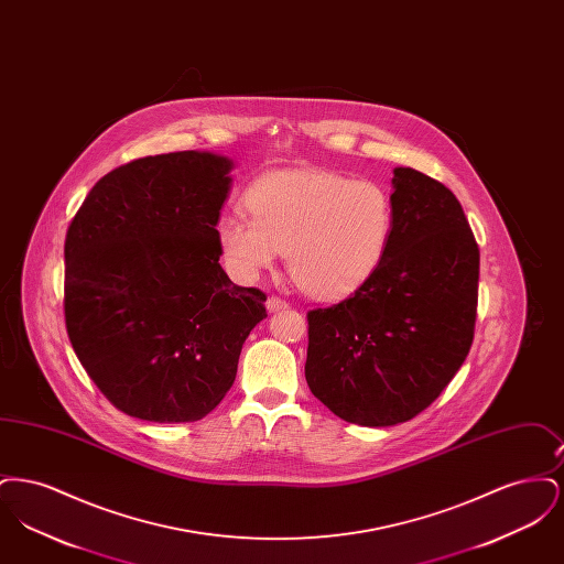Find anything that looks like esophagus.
Returning <instances> with one entry per match:
<instances>
[{
	"mask_svg": "<svg viewBox=\"0 0 564 564\" xmlns=\"http://www.w3.org/2000/svg\"><path fill=\"white\" fill-rule=\"evenodd\" d=\"M290 304L285 302V300H281L279 295H269V300H267V308H269L270 313H274V311H283V308H288Z\"/></svg>",
	"mask_w": 564,
	"mask_h": 564,
	"instance_id": "obj_1",
	"label": "esophagus"
}]
</instances>
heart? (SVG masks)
Listing matches in <instances>:
<instances>
[{
	"mask_svg": "<svg viewBox=\"0 0 564 564\" xmlns=\"http://www.w3.org/2000/svg\"><path fill=\"white\" fill-rule=\"evenodd\" d=\"M249 215H221V258L256 281L288 251V269L311 295L343 297L382 264L395 228L391 194L370 180L325 169L272 171L245 192Z\"/></svg>",
	"mask_w": 564,
	"mask_h": 564,
	"instance_id": "heart-1",
	"label": "heart"
}]
</instances>
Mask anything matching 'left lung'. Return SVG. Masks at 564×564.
Wrapping results in <instances>:
<instances>
[{
    "label": "left lung",
    "mask_w": 564,
    "mask_h": 564,
    "mask_svg": "<svg viewBox=\"0 0 564 564\" xmlns=\"http://www.w3.org/2000/svg\"><path fill=\"white\" fill-rule=\"evenodd\" d=\"M395 228L375 274L313 308L304 375L336 416L389 427L421 414L474 343L480 249L455 194L410 166L393 171Z\"/></svg>",
    "instance_id": "1"
}]
</instances>
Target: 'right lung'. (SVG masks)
Returning <instances> with one entry per match:
<instances>
[{"label": "right lung", "instance_id": "add662e5", "mask_svg": "<svg viewBox=\"0 0 564 564\" xmlns=\"http://www.w3.org/2000/svg\"><path fill=\"white\" fill-rule=\"evenodd\" d=\"M232 162L173 152L127 162L65 237V327L86 375L124 414L200 421L235 382L267 294L219 267L215 226Z\"/></svg>", "mask_w": 564, "mask_h": 564}]
</instances>
